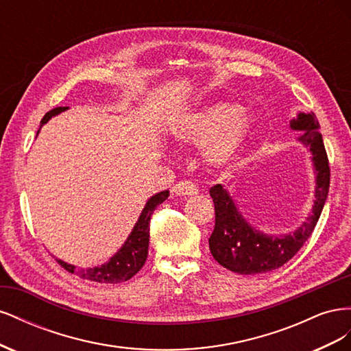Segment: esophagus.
<instances>
[{"instance_id":"1","label":"esophagus","mask_w":351,"mask_h":351,"mask_svg":"<svg viewBox=\"0 0 351 351\" xmlns=\"http://www.w3.org/2000/svg\"><path fill=\"white\" fill-rule=\"evenodd\" d=\"M177 196H195L197 195V187L192 182H178L171 189Z\"/></svg>"}]
</instances>
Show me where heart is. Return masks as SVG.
<instances>
[{
	"label": "heart",
	"mask_w": 351,
	"mask_h": 351,
	"mask_svg": "<svg viewBox=\"0 0 351 351\" xmlns=\"http://www.w3.org/2000/svg\"><path fill=\"white\" fill-rule=\"evenodd\" d=\"M178 142L205 146L204 159L212 168L228 167L241 152L252 132V120L237 104L215 102L174 121Z\"/></svg>",
	"instance_id": "heart-1"
}]
</instances>
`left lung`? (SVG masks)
Returning a JSON list of instances; mask_svg holds the SVG:
<instances>
[{
	"mask_svg": "<svg viewBox=\"0 0 351 351\" xmlns=\"http://www.w3.org/2000/svg\"><path fill=\"white\" fill-rule=\"evenodd\" d=\"M290 129L302 132L299 142L309 149L315 173L312 212L294 231L267 234L243 217L224 186L217 184L209 190L215 205V228L209 237V250L219 265L232 272L254 275L278 269L300 250L321 217L329 190V165L319 121L313 112L300 111L290 121Z\"/></svg>",
	"mask_w": 351,
	"mask_h": 351,
	"instance_id": "left-lung-1",
	"label": "left lung"
}]
</instances>
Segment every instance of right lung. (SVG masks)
I'll return each instance as SVG.
<instances>
[{
	"label": "right lung",
	"mask_w": 351,
	"mask_h": 351,
	"mask_svg": "<svg viewBox=\"0 0 351 351\" xmlns=\"http://www.w3.org/2000/svg\"><path fill=\"white\" fill-rule=\"evenodd\" d=\"M66 110H69V107H57L54 110H51L49 112H47L44 119L40 120V127L47 124L52 117L58 115L60 112H64ZM168 196H169V192L168 190H164V192H159L147 199L142 214L139 215V218H137L129 237L125 239L123 246L119 249V252L112 254V258H110L108 262L98 265V267H93V268H76L74 265H70L61 259H57V261L60 262L61 267H64L69 272L76 274L80 278L88 280V281L117 284V282L130 280L133 275H136L141 271V268L146 262L147 247H149V222H151L154 210L156 209L158 205H161Z\"/></svg>",
	"instance_id": "1"
}]
</instances>
